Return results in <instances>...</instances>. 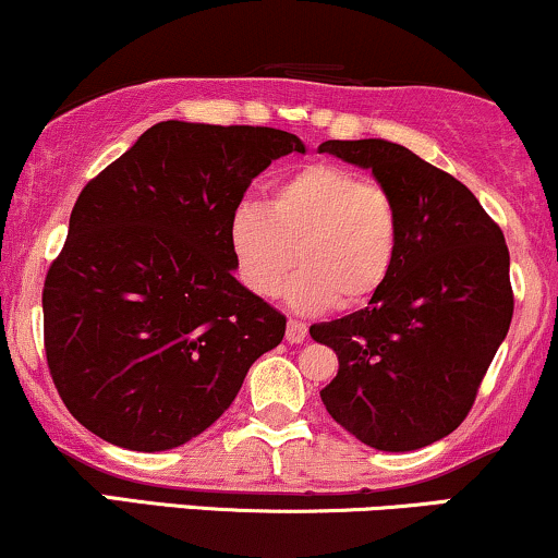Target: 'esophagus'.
I'll return each instance as SVG.
<instances>
[{
	"instance_id": "34e87169",
	"label": "esophagus",
	"mask_w": 558,
	"mask_h": 558,
	"mask_svg": "<svg viewBox=\"0 0 558 558\" xmlns=\"http://www.w3.org/2000/svg\"><path fill=\"white\" fill-rule=\"evenodd\" d=\"M306 332H308V327L304 325V322L288 319V327H286V340H288V343H304Z\"/></svg>"
}]
</instances>
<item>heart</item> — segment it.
Here are the masks:
<instances>
[{
	"instance_id": "heart-1",
	"label": "heart",
	"mask_w": 558,
	"mask_h": 558,
	"mask_svg": "<svg viewBox=\"0 0 558 558\" xmlns=\"http://www.w3.org/2000/svg\"><path fill=\"white\" fill-rule=\"evenodd\" d=\"M241 283L301 312L364 306L385 288L400 250L389 190L338 163H308L275 184L270 203L244 199L228 223Z\"/></svg>"
}]
</instances>
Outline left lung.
I'll use <instances>...</instances> for the list:
<instances>
[{
    "instance_id": "left-lung-1",
    "label": "left lung",
    "mask_w": 558,
    "mask_h": 558,
    "mask_svg": "<svg viewBox=\"0 0 558 558\" xmlns=\"http://www.w3.org/2000/svg\"><path fill=\"white\" fill-rule=\"evenodd\" d=\"M319 153L374 173L400 210V250L366 308L308 335L338 353L322 389L327 413L381 452H411L452 434L514 312L509 250L475 194L387 140H327Z\"/></svg>"
}]
</instances>
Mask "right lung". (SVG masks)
<instances>
[{
  "label": "right lung",
  "mask_w": 558,
  "mask_h": 558,
  "mask_svg": "<svg viewBox=\"0 0 558 558\" xmlns=\"http://www.w3.org/2000/svg\"><path fill=\"white\" fill-rule=\"evenodd\" d=\"M272 126L160 122L85 184L44 283L46 361L100 439L163 452L228 411L286 317L233 278L228 223L275 158Z\"/></svg>",
  "instance_id": "right-lung-1"
}]
</instances>
